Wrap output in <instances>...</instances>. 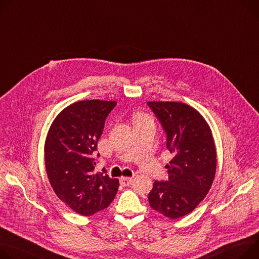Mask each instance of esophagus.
<instances>
[{"label": "esophagus", "instance_id": "esophagus-1", "mask_svg": "<svg viewBox=\"0 0 259 259\" xmlns=\"http://www.w3.org/2000/svg\"><path fill=\"white\" fill-rule=\"evenodd\" d=\"M131 182H132V178H121L120 179V184L122 185V186H124V187H126V186H129L130 184H131Z\"/></svg>", "mask_w": 259, "mask_h": 259}]
</instances>
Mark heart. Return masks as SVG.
<instances>
[{"label": "heart", "instance_id": "obj_1", "mask_svg": "<svg viewBox=\"0 0 259 259\" xmlns=\"http://www.w3.org/2000/svg\"><path fill=\"white\" fill-rule=\"evenodd\" d=\"M142 117H145V116L142 115V114H137V115H136V121L139 120V119H142Z\"/></svg>", "mask_w": 259, "mask_h": 259}]
</instances>
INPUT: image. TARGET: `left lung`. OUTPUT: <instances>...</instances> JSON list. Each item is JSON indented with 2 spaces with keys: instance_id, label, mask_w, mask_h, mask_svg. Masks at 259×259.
<instances>
[{
  "instance_id": "left-lung-1",
  "label": "left lung",
  "mask_w": 259,
  "mask_h": 259,
  "mask_svg": "<svg viewBox=\"0 0 259 259\" xmlns=\"http://www.w3.org/2000/svg\"><path fill=\"white\" fill-rule=\"evenodd\" d=\"M166 133L172 155L167 181H155L149 193L152 208L170 219L186 216L213 184L217 156L211 131L202 115L182 102H148Z\"/></svg>"
}]
</instances>
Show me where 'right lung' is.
<instances>
[{"mask_svg": "<svg viewBox=\"0 0 259 259\" xmlns=\"http://www.w3.org/2000/svg\"><path fill=\"white\" fill-rule=\"evenodd\" d=\"M115 101L83 100L62 110L45 140V167L57 196L82 216L94 215L113 200L119 180L94 174L93 153ZM99 156V155H98Z\"/></svg>", "mask_w": 259, "mask_h": 259, "instance_id": "obj_1", "label": "right lung"}]
</instances>
